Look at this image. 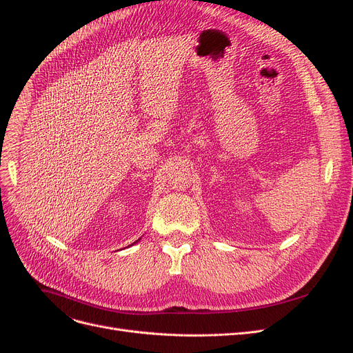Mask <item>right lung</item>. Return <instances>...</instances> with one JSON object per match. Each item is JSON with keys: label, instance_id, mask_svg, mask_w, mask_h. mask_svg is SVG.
<instances>
[{"label": "right lung", "instance_id": "obj_1", "mask_svg": "<svg viewBox=\"0 0 353 353\" xmlns=\"http://www.w3.org/2000/svg\"><path fill=\"white\" fill-rule=\"evenodd\" d=\"M140 239H141V237H140ZM140 239H139V240H140ZM139 240H137V242H139ZM134 243H136V242H134ZM134 243H133V245H134Z\"/></svg>", "mask_w": 353, "mask_h": 353}]
</instances>
